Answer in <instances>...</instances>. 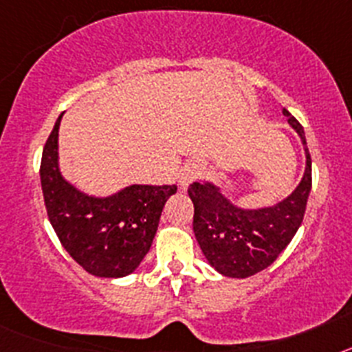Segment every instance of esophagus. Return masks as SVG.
I'll return each instance as SVG.
<instances>
[{"instance_id": "esophagus-1", "label": "esophagus", "mask_w": 352, "mask_h": 352, "mask_svg": "<svg viewBox=\"0 0 352 352\" xmlns=\"http://www.w3.org/2000/svg\"><path fill=\"white\" fill-rule=\"evenodd\" d=\"M197 176H199L197 167H186V169L182 170V176H179V186H182L183 190H186L188 185H190Z\"/></svg>"}]
</instances>
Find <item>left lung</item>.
I'll return each mask as SVG.
<instances>
[{"mask_svg": "<svg viewBox=\"0 0 352 352\" xmlns=\"http://www.w3.org/2000/svg\"><path fill=\"white\" fill-rule=\"evenodd\" d=\"M284 116L303 142L307 164L300 185L280 203L252 210L232 204L211 182L188 186L195 239L208 263L223 276L247 278L268 268L303 222L312 188V160L300 121L285 109Z\"/></svg>", "mask_w": 352, "mask_h": 352, "instance_id": "1", "label": "left lung"}]
</instances>
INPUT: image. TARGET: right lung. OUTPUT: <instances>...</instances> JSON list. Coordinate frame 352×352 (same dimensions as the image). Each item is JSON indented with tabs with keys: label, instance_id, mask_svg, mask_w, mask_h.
Listing matches in <instances>:
<instances>
[{
	"label": "right lung",
	"instance_id": "1",
	"mask_svg": "<svg viewBox=\"0 0 352 352\" xmlns=\"http://www.w3.org/2000/svg\"><path fill=\"white\" fill-rule=\"evenodd\" d=\"M63 114L43 146L40 164L43 201L65 250L88 273L120 278L138 270L157 234L176 185H130L107 197L84 194L63 178L58 135Z\"/></svg>",
	"mask_w": 352,
	"mask_h": 352
}]
</instances>
